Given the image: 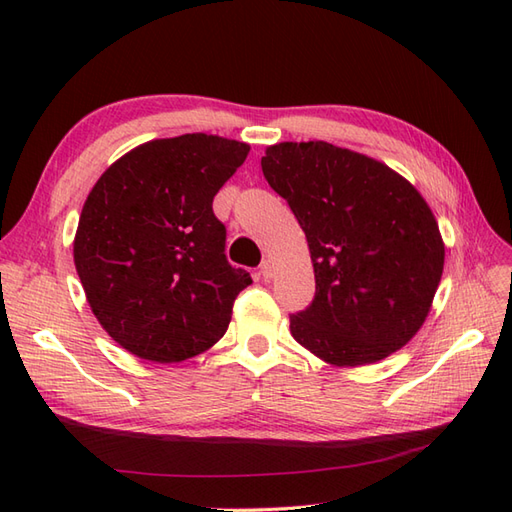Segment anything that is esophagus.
Instances as JSON below:
<instances>
[{"mask_svg":"<svg viewBox=\"0 0 512 512\" xmlns=\"http://www.w3.org/2000/svg\"><path fill=\"white\" fill-rule=\"evenodd\" d=\"M273 273H276V269H273V263L269 258H265L263 263H260V276H263L265 280H269V278H273Z\"/></svg>","mask_w":512,"mask_h":512,"instance_id":"34e87169","label":"esophagus"}]
</instances>
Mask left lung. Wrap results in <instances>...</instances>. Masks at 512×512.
<instances>
[{
	"mask_svg": "<svg viewBox=\"0 0 512 512\" xmlns=\"http://www.w3.org/2000/svg\"><path fill=\"white\" fill-rule=\"evenodd\" d=\"M291 206L315 267V297L291 334L330 365L404 347L426 321L445 247L430 206L382 162L323 141L278 143L260 160Z\"/></svg>",
	"mask_w": 512,
	"mask_h": 512,
	"instance_id": "1",
	"label": "left lung"
}]
</instances>
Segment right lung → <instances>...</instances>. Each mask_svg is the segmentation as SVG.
<instances>
[{"instance_id": "right-lung-1", "label": "right lung", "mask_w": 512, "mask_h": 512, "mask_svg": "<svg viewBox=\"0 0 512 512\" xmlns=\"http://www.w3.org/2000/svg\"><path fill=\"white\" fill-rule=\"evenodd\" d=\"M247 152L202 132L149 141L86 197L73 260L93 315L123 350L180 363L226 334L252 276L228 263L213 199Z\"/></svg>"}]
</instances>
